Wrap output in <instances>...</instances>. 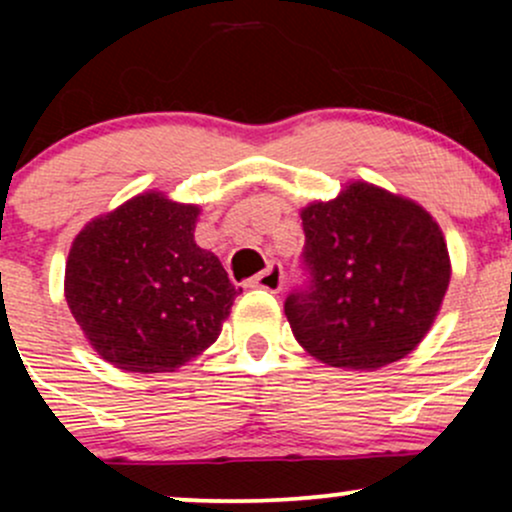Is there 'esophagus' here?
Wrapping results in <instances>:
<instances>
[{
    "instance_id": "obj_1",
    "label": "esophagus",
    "mask_w": 512,
    "mask_h": 512,
    "mask_svg": "<svg viewBox=\"0 0 512 512\" xmlns=\"http://www.w3.org/2000/svg\"><path fill=\"white\" fill-rule=\"evenodd\" d=\"M248 286H252V289H264L269 293H279L281 286H284V269H281L279 262H272L264 272L252 276Z\"/></svg>"
}]
</instances>
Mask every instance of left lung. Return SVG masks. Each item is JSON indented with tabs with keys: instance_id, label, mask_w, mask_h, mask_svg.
I'll return each instance as SVG.
<instances>
[{
	"instance_id": "obj_1",
	"label": "left lung",
	"mask_w": 512,
	"mask_h": 512,
	"mask_svg": "<svg viewBox=\"0 0 512 512\" xmlns=\"http://www.w3.org/2000/svg\"><path fill=\"white\" fill-rule=\"evenodd\" d=\"M308 281L289 293L293 337L334 368L375 370L419 346L450 284L443 231L407 197L351 182L301 211Z\"/></svg>"
}]
</instances>
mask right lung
I'll use <instances>...</instances> for the list:
<instances>
[{
  "instance_id": "1",
  "label": "right lung",
  "mask_w": 512,
  "mask_h": 512,
  "mask_svg": "<svg viewBox=\"0 0 512 512\" xmlns=\"http://www.w3.org/2000/svg\"><path fill=\"white\" fill-rule=\"evenodd\" d=\"M199 207L144 192L86 223L64 296L88 344L129 373H170L219 339L238 293L195 243Z\"/></svg>"
}]
</instances>
